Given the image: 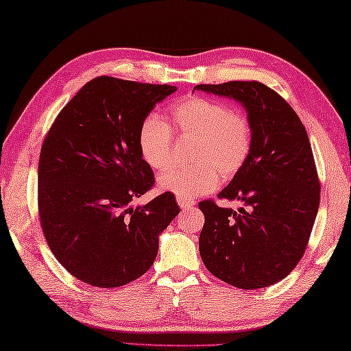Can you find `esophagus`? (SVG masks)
Returning <instances> with one entry per match:
<instances>
[{"label": "esophagus", "instance_id": "1", "mask_svg": "<svg viewBox=\"0 0 351 351\" xmlns=\"http://www.w3.org/2000/svg\"><path fill=\"white\" fill-rule=\"evenodd\" d=\"M176 202H178V206H180L181 208H192L195 206L193 201L182 199V197H176Z\"/></svg>", "mask_w": 351, "mask_h": 351}]
</instances>
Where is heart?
Masks as SVG:
<instances>
[{"instance_id":"b5f03b06","label":"heart","mask_w":351,"mask_h":351,"mask_svg":"<svg viewBox=\"0 0 351 351\" xmlns=\"http://www.w3.org/2000/svg\"><path fill=\"white\" fill-rule=\"evenodd\" d=\"M169 125L156 114L143 119L138 130V147L145 164L154 170L169 165L173 135L193 139L187 167H171L158 178L162 192L192 201L216 189L219 175L232 180L244 167L253 147L250 119L227 104L204 97L176 101L167 112Z\"/></svg>"}]
</instances>
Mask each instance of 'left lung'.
Masks as SVG:
<instances>
[{
	"label": "left lung",
	"instance_id": "obj_1",
	"mask_svg": "<svg viewBox=\"0 0 351 351\" xmlns=\"http://www.w3.org/2000/svg\"><path fill=\"white\" fill-rule=\"evenodd\" d=\"M195 90L233 98L247 110L253 147L218 197L238 210L201 201L199 253L206 269L244 290L281 281L302 258L319 207V178L305 127L290 104L258 81L199 84Z\"/></svg>",
	"mask_w": 351,
	"mask_h": 351
}]
</instances>
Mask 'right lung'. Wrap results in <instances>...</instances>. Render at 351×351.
<instances>
[{
	"label": "right lung",
	"instance_id": "add662e5",
	"mask_svg": "<svg viewBox=\"0 0 351 351\" xmlns=\"http://www.w3.org/2000/svg\"><path fill=\"white\" fill-rule=\"evenodd\" d=\"M175 86L98 76L64 106L44 138L38 212L58 263L93 287H121L155 263L158 239L180 213L173 193L145 206L154 171L139 154L138 130Z\"/></svg>",
	"mask_w": 351,
	"mask_h": 351
}]
</instances>
